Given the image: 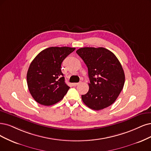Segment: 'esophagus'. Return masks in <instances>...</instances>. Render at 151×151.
Returning <instances> with one entry per match:
<instances>
[{
  "label": "esophagus",
  "instance_id": "1",
  "mask_svg": "<svg viewBox=\"0 0 151 151\" xmlns=\"http://www.w3.org/2000/svg\"><path fill=\"white\" fill-rule=\"evenodd\" d=\"M79 84V83H73V86H77Z\"/></svg>",
  "mask_w": 151,
  "mask_h": 151
}]
</instances>
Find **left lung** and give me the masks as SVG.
<instances>
[{"instance_id": "left-lung-1", "label": "left lung", "mask_w": 151, "mask_h": 151, "mask_svg": "<svg viewBox=\"0 0 151 151\" xmlns=\"http://www.w3.org/2000/svg\"><path fill=\"white\" fill-rule=\"evenodd\" d=\"M76 52L86 65L90 81L89 91L81 95L83 103L96 111L109 106L124 85V72L119 61L113 52L103 47L81 48Z\"/></svg>"}]
</instances>
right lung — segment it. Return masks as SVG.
<instances>
[{
  "mask_svg": "<svg viewBox=\"0 0 151 151\" xmlns=\"http://www.w3.org/2000/svg\"><path fill=\"white\" fill-rule=\"evenodd\" d=\"M75 48L52 47L39 53L30 65L27 85L32 96L39 104L50 106L62 99L70 87L65 82L61 65Z\"/></svg>",
  "mask_w": 151,
  "mask_h": 151,
  "instance_id": "1",
  "label": "right lung"
}]
</instances>
